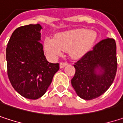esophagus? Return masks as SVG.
Returning <instances> with one entry per match:
<instances>
[{
	"instance_id": "esophagus-1",
	"label": "esophagus",
	"mask_w": 123,
	"mask_h": 123,
	"mask_svg": "<svg viewBox=\"0 0 123 123\" xmlns=\"http://www.w3.org/2000/svg\"><path fill=\"white\" fill-rule=\"evenodd\" d=\"M68 65V63L66 62H61V63H60V68H63L65 66H66Z\"/></svg>"
}]
</instances>
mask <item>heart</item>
Listing matches in <instances>:
<instances>
[{
	"instance_id": "b5f03b06",
	"label": "heart",
	"mask_w": 123,
	"mask_h": 123,
	"mask_svg": "<svg viewBox=\"0 0 123 123\" xmlns=\"http://www.w3.org/2000/svg\"><path fill=\"white\" fill-rule=\"evenodd\" d=\"M97 34L94 31L75 29L58 33L55 39L46 37L44 40L45 50L52 56L61 55L62 50H68L75 59L80 58L91 49Z\"/></svg>"
}]
</instances>
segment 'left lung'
Masks as SVG:
<instances>
[{
    "instance_id": "8db88e82",
    "label": "left lung",
    "mask_w": 123,
    "mask_h": 123,
    "mask_svg": "<svg viewBox=\"0 0 123 123\" xmlns=\"http://www.w3.org/2000/svg\"><path fill=\"white\" fill-rule=\"evenodd\" d=\"M74 67L71 84L80 98L90 100L103 95L112 85L117 71L115 40L107 37L98 43Z\"/></svg>"
}]
</instances>
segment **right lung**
<instances>
[{
  "label": "right lung",
  "mask_w": 123,
  "mask_h": 123,
  "mask_svg": "<svg viewBox=\"0 0 123 123\" xmlns=\"http://www.w3.org/2000/svg\"><path fill=\"white\" fill-rule=\"evenodd\" d=\"M40 24L16 28L6 48L8 75L13 88L23 97L36 100L50 85L58 63L46 60L40 40Z\"/></svg>",
  "instance_id": "add662e5"
}]
</instances>
